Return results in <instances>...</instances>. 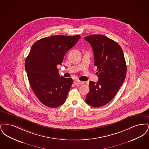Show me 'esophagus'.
Returning <instances> with one entry per match:
<instances>
[{"instance_id": "esophagus-1", "label": "esophagus", "mask_w": 149, "mask_h": 149, "mask_svg": "<svg viewBox=\"0 0 149 149\" xmlns=\"http://www.w3.org/2000/svg\"><path fill=\"white\" fill-rule=\"evenodd\" d=\"M74 84L75 85H80V84H82L84 83L83 81H80V80H75L74 81Z\"/></svg>"}]
</instances>
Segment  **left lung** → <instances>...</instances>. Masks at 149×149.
I'll list each match as a JSON object with an SVG mask.
<instances>
[{"mask_svg": "<svg viewBox=\"0 0 149 149\" xmlns=\"http://www.w3.org/2000/svg\"><path fill=\"white\" fill-rule=\"evenodd\" d=\"M84 39L92 47L98 77L97 83L89 82L85 101L91 106H103L113 98L126 78L124 54L118 43L105 36L93 35Z\"/></svg>", "mask_w": 149, "mask_h": 149, "instance_id": "obj_1", "label": "left lung"}]
</instances>
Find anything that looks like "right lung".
I'll use <instances>...</instances> for the list:
<instances>
[{
  "label": "right lung",
  "mask_w": 149,
  "mask_h": 149,
  "mask_svg": "<svg viewBox=\"0 0 149 149\" xmlns=\"http://www.w3.org/2000/svg\"><path fill=\"white\" fill-rule=\"evenodd\" d=\"M80 38L53 36L37 41L31 47L25 69L32 89L46 106L56 108L66 101L73 80L60 76L57 66L61 65L66 53Z\"/></svg>",
  "instance_id": "add662e5"
}]
</instances>
